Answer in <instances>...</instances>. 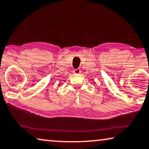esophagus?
I'll return each mask as SVG.
<instances>
[{"label":"esophagus","instance_id":"esophagus-1","mask_svg":"<svg viewBox=\"0 0 149 149\" xmlns=\"http://www.w3.org/2000/svg\"><path fill=\"white\" fill-rule=\"evenodd\" d=\"M73 73H74V74H79V73H81V70L78 69V68H77V69H74L73 70Z\"/></svg>","mask_w":149,"mask_h":149}]
</instances>
